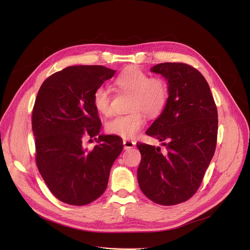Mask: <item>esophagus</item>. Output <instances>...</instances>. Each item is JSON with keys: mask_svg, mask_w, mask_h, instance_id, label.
Returning a JSON list of instances; mask_svg holds the SVG:
<instances>
[{"mask_svg": "<svg viewBox=\"0 0 250 250\" xmlns=\"http://www.w3.org/2000/svg\"><path fill=\"white\" fill-rule=\"evenodd\" d=\"M134 145H135V143L132 142V141H129V140H125L124 141V147H125V149H129V148L133 147Z\"/></svg>", "mask_w": 250, "mask_h": 250, "instance_id": "34e87169", "label": "esophagus"}]
</instances>
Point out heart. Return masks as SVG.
Instances as JSON below:
<instances>
[{"mask_svg":"<svg viewBox=\"0 0 250 250\" xmlns=\"http://www.w3.org/2000/svg\"><path fill=\"white\" fill-rule=\"evenodd\" d=\"M115 84L130 93L129 112L112 117L105 124V130L123 139H133L145 125L146 115L157 117L165 109L168 101L167 83L161 78H150L137 66H128L115 80ZM93 104L102 115L111 112V95L105 85L98 86L93 94ZM144 112L143 113L142 111Z\"/></svg>","mask_w":250,"mask_h":250,"instance_id":"obj_1","label":"heart"}]
</instances>
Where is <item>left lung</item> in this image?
Wrapping results in <instances>:
<instances>
[{
	"instance_id": "1",
	"label": "left lung",
	"mask_w": 250,
	"mask_h": 250,
	"mask_svg": "<svg viewBox=\"0 0 250 250\" xmlns=\"http://www.w3.org/2000/svg\"><path fill=\"white\" fill-rule=\"evenodd\" d=\"M150 71L167 80L168 101L146 134L164 142L166 150L137 144L142 154L139 185L153 202L175 206L197 191L211 162L217 141V108L208 82L195 67L163 62Z\"/></svg>"
}]
</instances>
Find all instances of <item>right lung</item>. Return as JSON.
I'll return each mask as SVG.
<instances>
[{"label": "right lung", "instance_id": "right-lung-1", "mask_svg": "<svg viewBox=\"0 0 250 250\" xmlns=\"http://www.w3.org/2000/svg\"><path fill=\"white\" fill-rule=\"evenodd\" d=\"M116 71L104 65H73L41 85L32 112L36 164L51 192L71 206H85L105 190L110 167L124 148L118 135H100L95 89ZM99 136L94 150L84 137Z\"/></svg>", "mask_w": 250, "mask_h": 250}]
</instances>
